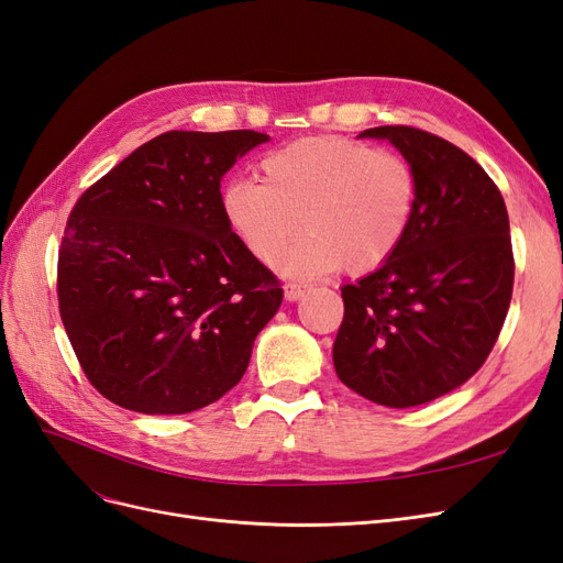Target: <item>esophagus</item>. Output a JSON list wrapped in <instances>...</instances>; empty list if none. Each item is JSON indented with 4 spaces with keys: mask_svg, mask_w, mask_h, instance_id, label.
Instances as JSON below:
<instances>
[{
    "mask_svg": "<svg viewBox=\"0 0 563 563\" xmlns=\"http://www.w3.org/2000/svg\"><path fill=\"white\" fill-rule=\"evenodd\" d=\"M302 294H305V286H302V284L288 282V284L284 286V298H286V300H298Z\"/></svg>",
    "mask_w": 563,
    "mask_h": 563,
    "instance_id": "1",
    "label": "esophagus"
}]
</instances>
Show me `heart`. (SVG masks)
Masks as SVG:
<instances>
[{"mask_svg": "<svg viewBox=\"0 0 563 563\" xmlns=\"http://www.w3.org/2000/svg\"><path fill=\"white\" fill-rule=\"evenodd\" d=\"M261 183H230L220 209L242 244L272 263L302 228L279 267L319 277L338 267L378 269L397 253L418 207V174L395 150H373L343 135H308L269 152Z\"/></svg>", "mask_w": 563, "mask_h": 563, "instance_id": "heart-1", "label": "heart"}]
</instances>
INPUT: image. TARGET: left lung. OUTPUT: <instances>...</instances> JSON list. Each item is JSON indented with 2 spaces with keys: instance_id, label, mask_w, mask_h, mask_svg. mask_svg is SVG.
Listing matches in <instances>:
<instances>
[{
  "instance_id": "1",
  "label": "left lung",
  "mask_w": 563,
  "mask_h": 563,
  "mask_svg": "<svg viewBox=\"0 0 563 563\" xmlns=\"http://www.w3.org/2000/svg\"><path fill=\"white\" fill-rule=\"evenodd\" d=\"M413 164L418 207L406 240L368 277L340 288L338 378L389 408L428 404L470 380L490 354L515 286L498 185L467 152L413 126H376Z\"/></svg>"
}]
</instances>
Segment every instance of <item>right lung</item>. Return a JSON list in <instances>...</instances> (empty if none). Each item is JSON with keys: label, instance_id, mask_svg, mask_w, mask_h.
<instances>
[{"label": "right lung", "instance_id": "1", "mask_svg": "<svg viewBox=\"0 0 563 563\" xmlns=\"http://www.w3.org/2000/svg\"><path fill=\"white\" fill-rule=\"evenodd\" d=\"M269 135L166 131L84 192L58 251V308L89 383L150 416L192 413L246 373L279 279L220 209V180Z\"/></svg>", "mask_w": 563, "mask_h": 563}]
</instances>
